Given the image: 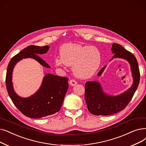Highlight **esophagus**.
Wrapping results in <instances>:
<instances>
[{
  "instance_id": "34e87169",
  "label": "esophagus",
  "mask_w": 146,
  "mask_h": 146,
  "mask_svg": "<svg viewBox=\"0 0 146 146\" xmlns=\"http://www.w3.org/2000/svg\"><path fill=\"white\" fill-rule=\"evenodd\" d=\"M69 84L71 86H74L77 84V82L74 79H71L69 81Z\"/></svg>"
}]
</instances>
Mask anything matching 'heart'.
Listing matches in <instances>:
<instances>
[{"label": "heart", "instance_id": "b5f03b06", "mask_svg": "<svg viewBox=\"0 0 146 146\" xmlns=\"http://www.w3.org/2000/svg\"><path fill=\"white\" fill-rule=\"evenodd\" d=\"M61 58L55 60L56 66H73V72L77 77L87 79L98 69L101 54L96 47L84 46L78 43H67L60 50Z\"/></svg>", "mask_w": 146, "mask_h": 146}]
</instances>
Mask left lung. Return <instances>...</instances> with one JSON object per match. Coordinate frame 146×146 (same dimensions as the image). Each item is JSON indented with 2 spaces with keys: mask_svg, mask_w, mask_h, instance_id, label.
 I'll list each match as a JSON object with an SVG mask.
<instances>
[{
  "mask_svg": "<svg viewBox=\"0 0 146 146\" xmlns=\"http://www.w3.org/2000/svg\"><path fill=\"white\" fill-rule=\"evenodd\" d=\"M111 51L115 54L112 59L120 58L129 62L133 84L131 87L123 93L117 96H110L103 92L98 82H87L85 86V98L88 110L94 115H110L124 109L134 96L140 82V70L135 56L117 43H113ZM106 67L101 70L98 76H100Z\"/></svg>",
  "mask_w": 146,
  "mask_h": 146,
  "instance_id": "8db88e82",
  "label": "left lung"
}]
</instances>
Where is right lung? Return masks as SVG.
Listing matches in <instances>:
<instances>
[{
    "mask_svg": "<svg viewBox=\"0 0 146 146\" xmlns=\"http://www.w3.org/2000/svg\"><path fill=\"white\" fill-rule=\"evenodd\" d=\"M49 46L30 45L12 57L9 62L6 76V89L12 102L24 115L31 118L45 117L60 111L68 88V79L46 74L42 85L33 96L22 98L15 92L12 82V73L15 65L23 58H31L47 68L50 66L38 55L45 54Z\"/></svg>",
    "mask_w": 146,
    "mask_h": 146,
    "instance_id": "add662e5",
    "label": "right lung"
}]
</instances>
